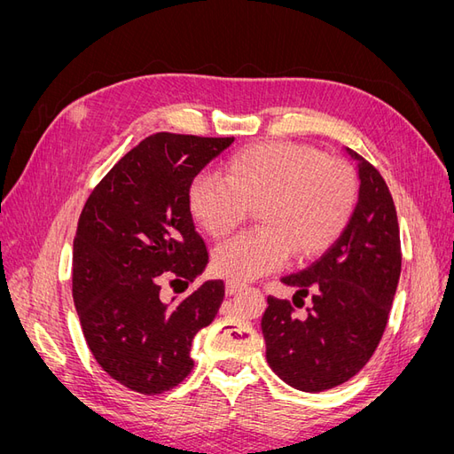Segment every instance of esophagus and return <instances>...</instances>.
<instances>
[{
	"instance_id": "1",
	"label": "esophagus",
	"mask_w": 454,
	"mask_h": 454,
	"mask_svg": "<svg viewBox=\"0 0 454 454\" xmlns=\"http://www.w3.org/2000/svg\"><path fill=\"white\" fill-rule=\"evenodd\" d=\"M244 284H240V282H235V280H229L227 284H225V294L227 295H235V294H239V292H242L244 290Z\"/></svg>"
}]
</instances>
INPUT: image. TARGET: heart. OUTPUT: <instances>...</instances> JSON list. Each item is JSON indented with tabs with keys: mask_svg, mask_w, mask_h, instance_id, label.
I'll list each match as a JSON object with an SVG mask.
<instances>
[{
	"mask_svg": "<svg viewBox=\"0 0 454 454\" xmlns=\"http://www.w3.org/2000/svg\"><path fill=\"white\" fill-rule=\"evenodd\" d=\"M358 200V180L348 164L324 159L292 142L242 149L225 164V180L200 172L187 187L195 222L219 239L257 208L263 225L217 246L212 265L225 278L246 282L297 257L325 252L347 229Z\"/></svg>",
	"mask_w": 454,
	"mask_h": 454,
	"instance_id": "obj_1",
	"label": "heart"
}]
</instances>
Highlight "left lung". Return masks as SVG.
Listing matches in <instances>:
<instances>
[{"mask_svg":"<svg viewBox=\"0 0 454 454\" xmlns=\"http://www.w3.org/2000/svg\"><path fill=\"white\" fill-rule=\"evenodd\" d=\"M358 164V202L347 229L316 263L287 274L303 303L312 307L295 318L292 305L267 297L261 332L267 362L286 384L303 392H324L352 379L373 356L387 327L402 272L400 227L392 195L377 168L352 149Z\"/></svg>","mask_w":454,"mask_h":454,"instance_id":"left-lung-1","label":"left lung"}]
</instances>
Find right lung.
Here are the masks:
<instances>
[{
	"mask_svg": "<svg viewBox=\"0 0 454 454\" xmlns=\"http://www.w3.org/2000/svg\"><path fill=\"white\" fill-rule=\"evenodd\" d=\"M235 138L159 132L106 174L74 240V303L87 345L109 377L162 394L193 369L191 342L222 307V280L160 299L164 278L195 282L208 265L187 206L191 180Z\"/></svg>",
	"mask_w": 454,
	"mask_h": 454,
	"instance_id": "add662e5",
	"label": "right lung"
}]
</instances>
